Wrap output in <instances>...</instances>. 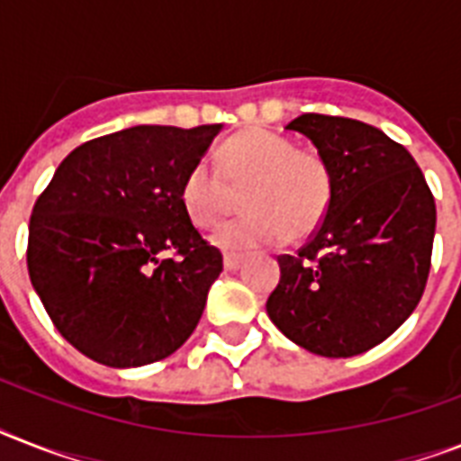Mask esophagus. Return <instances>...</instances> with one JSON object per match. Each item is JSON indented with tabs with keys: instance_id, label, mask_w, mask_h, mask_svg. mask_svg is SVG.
<instances>
[{
	"instance_id": "34e87169",
	"label": "esophagus",
	"mask_w": 461,
	"mask_h": 461,
	"mask_svg": "<svg viewBox=\"0 0 461 461\" xmlns=\"http://www.w3.org/2000/svg\"><path fill=\"white\" fill-rule=\"evenodd\" d=\"M241 256H237V253H224V258H222V266H224V270H237L239 266H241Z\"/></svg>"
}]
</instances>
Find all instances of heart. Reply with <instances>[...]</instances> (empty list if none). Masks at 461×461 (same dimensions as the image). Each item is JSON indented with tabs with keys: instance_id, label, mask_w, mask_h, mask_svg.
<instances>
[{
	"instance_id": "obj_1",
	"label": "heart",
	"mask_w": 461,
	"mask_h": 461,
	"mask_svg": "<svg viewBox=\"0 0 461 461\" xmlns=\"http://www.w3.org/2000/svg\"><path fill=\"white\" fill-rule=\"evenodd\" d=\"M220 175L205 159L195 162L181 181V205L191 222L212 230L244 188L246 215L215 234L224 251H251L280 241H299L318 230L335 194L330 165L315 150H299L287 136L249 129L220 148Z\"/></svg>"
}]
</instances>
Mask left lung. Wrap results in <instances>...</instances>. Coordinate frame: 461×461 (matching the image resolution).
Here are the masks:
<instances>
[{"instance_id": "1", "label": "left lung", "mask_w": 461, "mask_h": 461, "mask_svg": "<svg viewBox=\"0 0 461 461\" xmlns=\"http://www.w3.org/2000/svg\"><path fill=\"white\" fill-rule=\"evenodd\" d=\"M287 129L325 158L335 194L294 256H280L267 315L303 349L347 358L393 335L421 302L436 201L416 159L371 124L302 114Z\"/></svg>"}]
</instances>
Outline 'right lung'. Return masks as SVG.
I'll list each match as a JSON object with an SVG mask.
<instances>
[{
    "label": "right lung",
    "instance_id": "add662e5",
    "mask_svg": "<svg viewBox=\"0 0 461 461\" xmlns=\"http://www.w3.org/2000/svg\"><path fill=\"white\" fill-rule=\"evenodd\" d=\"M220 131L143 124L93 139L35 201L32 287L61 337L97 364L167 358L201 321L222 253L186 215L181 181Z\"/></svg>",
    "mask_w": 461,
    "mask_h": 461
}]
</instances>
